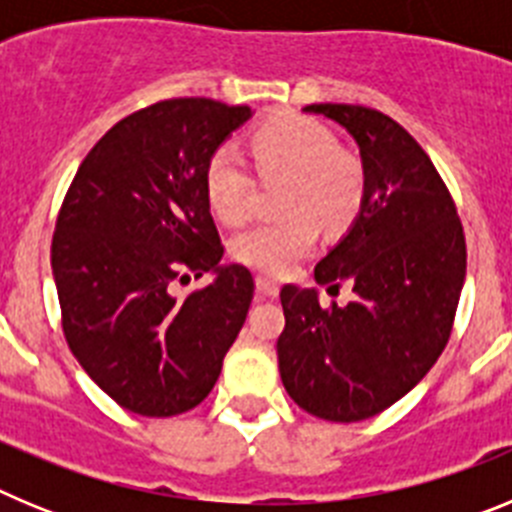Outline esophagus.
Instances as JSON below:
<instances>
[{
  "instance_id": "obj_1",
  "label": "esophagus",
  "mask_w": 512,
  "mask_h": 512,
  "mask_svg": "<svg viewBox=\"0 0 512 512\" xmlns=\"http://www.w3.org/2000/svg\"><path fill=\"white\" fill-rule=\"evenodd\" d=\"M256 289H259V295H264V297L279 295V284L274 282L271 277H264V274H259V277H256Z\"/></svg>"
}]
</instances>
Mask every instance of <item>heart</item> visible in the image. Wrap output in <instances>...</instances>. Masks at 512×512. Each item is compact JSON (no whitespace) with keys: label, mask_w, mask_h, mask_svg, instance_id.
I'll list each match as a JSON object with an SVG mask.
<instances>
[{"label":"heart","mask_w":512,"mask_h":512,"mask_svg":"<svg viewBox=\"0 0 512 512\" xmlns=\"http://www.w3.org/2000/svg\"><path fill=\"white\" fill-rule=\"evenodd\" d=\"M264 182L284 179L279 210L287 215L243 230L230 246L243 266L284 277L315 248L320 223L346 228L361 210L366 189L359 156L338 148L336 135L305 115H279L256 128L248 140ZM253 176L233 146H220L205 166V197L212 215L241 225L253 210Z\"/></svg>","instance_id":"obj_1"}]
</instances>
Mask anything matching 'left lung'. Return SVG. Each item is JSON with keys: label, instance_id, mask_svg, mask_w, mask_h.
<instances>
[{"label": "left lung", "instance_id": "obj_1", "mask_svg": "<svg viewBox=\"0 0 512 512\" xmlns=\"http://www.w3.org/2000/svg\"><path fill=\"white\" fill-rule=\"evenodd\" d=\"M354 135L366 189L359 217L315 266L328 292L356 300L323 307L315 289L282 287L279 374L315 418L359 423L431 372L454 328L467 241L451 192L428 153L392 117L361 104H307Z\"/></svg>", "mask_w": 512, "mask_h": 512}]
</instances>
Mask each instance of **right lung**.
<instances>
[{
	"label": "right lung",
	"mask_w": 512,
	"mask_h": 512,
	"mask_svg": "<svg viewBox=\"0 0 512 512\" xmlns=\"http://www.w3.org/2000/svg\"><path fill=\"white\" fill-rule=\"evenodd\" d=\"M251 107L164 99L122 117L87 153L51 246L63 336L117 405L146 418L197 408L246 323L253 277L220 266L205 166ZM215 270L185 298L173 284Z\"/></svg>",
	"instance_id": "obj_1"
}]
</instances>
